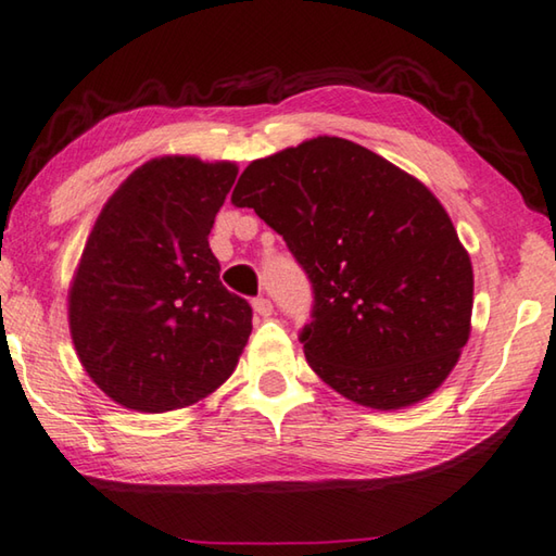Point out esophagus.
Instances as JSON below:
<instances>
[{"mask_svg": "<svg viewBox=\"0 0 556 556\" xmlns=\"http://www.w3.org/2000/svg\"><path fill=\"white\" fill-rule=\"evenodd\" d=\"M253 313L261 315V317H270L273 315V303L266 295L253 298Z\"/></svg>", "mask_w": 556, "mask_h": 556, "instance_id": "esophagus-1", "label": "esophagus"}]
</instances>
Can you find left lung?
<instances>
[{"mask_svg":"<svg viewBox=\"0 0 556 556\" xmlns=\"http://www.w3.org/2000/svg\"><path fill=\"white\" fill-rule=\"evenodd\" d=\"M283 237L313 286L307 364L358 405L434 393L471 332L473 270L440 200L337 136L253 161L231 192Z\"/></svg>","mask_w":556,"mask_h":556,"instance_id":"1","label":"left lung"}]
</instances>
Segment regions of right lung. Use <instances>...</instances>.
<instances>
[{
    "instance_id": "right-lung-1",
    "label": "right lung",
    "mask_w": 556,
    "mask_h": 556,
    "mask_svg": "<svg viewBox=\"0 0 556 556\" xmlns=\"http://www.w3.org/2000/svg\"><path fill=\"white\" fill-rule=\"evenodd\" d=\"M237 173L224 161L153 159L94 222L67 300L71 334L85 371L129 410L202 401L249 342L251 305L222 286L207 241Z\"/></svg>"
}]
</instances>
